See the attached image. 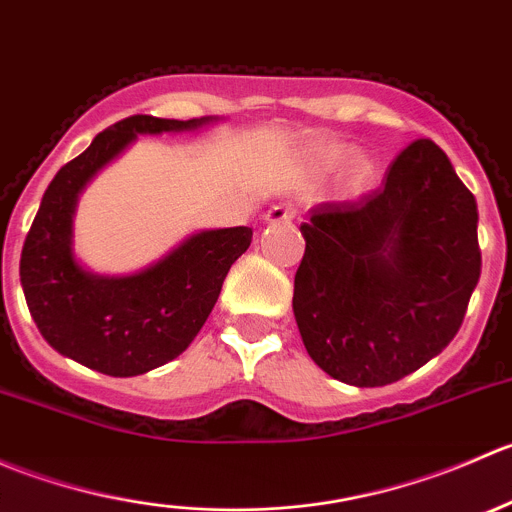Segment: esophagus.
I'll return each instance as SVG.
<instances>
[{"label": "esophagus", "mask_w": 512, "mask_h": 512, "mask_svg": "<svg viewBox=\"0 0 512 512\" xmlns=\"http://www.w3.org/2000/svg\"><path fill=\"white\" fill-rule=\"evenodd\" d=\"M294 208H289V205H272L270 210L265 213V220L267 223H287V220L294 218Z\"/></svg>", "instance_id": "1"}]
</instances>
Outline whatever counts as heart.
Masks as SVG:
<instances>
[{
	"instance_id": "heart-1",
	"label": "heart",
	"mask_w": 512,
	"mask_h": 512,
	"mask_svg": "<svg viewBox=\"0 0 512 512\" xmlns=\"http://www.w3.org/2000/svg\"><path fill=\"white\" fill-rule=\"evenodd\" d=\"M352 148L344 146V143H324V146L317 148L314 153V163L322 173H334L339 170L342 165H347L348 160L352 159ZM347 180H349V188L354 193H364L374 185L376 180V163L369 156H356L353 163L349 164L347 170Z\"/></svg>"
}]
</instances>
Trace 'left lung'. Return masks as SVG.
Masks as SVG:
<instances>
[{
  "label": "left lung",
  "mask_w": 512,
  "mask_h": 512,
  "mask_svg": "<svg viewBox=\"0 0 512 512\" xmlns=\"http://www.w3.org/2000/svg\"><path fill=\"white\" fill-rule=\"evenodd\" d=\"M294 319L319 369L386 386L451 344L480 277L478 208L446 153L416 138L381 188L302 223Z\"/></svg>",
  "instance_id": "obj_1"
}]
</instances>
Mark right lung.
Segmentation results:
<instances>
[{"mask_svg":"<svg viewBox=\"0 0 512 512\" xmlns=\"http://www.w3.org/2000/svg\"><path fill=\"white\" fill-rule=\"evenodd\" d=\"M208 121L128 116L54 175L24 240L19 277L41 337L59 354L108 376H138L198 337L232 262L250 247V227L198 232L138 275L96 277L74 260L71 218L84 185L138 133L190 131Z\"/></svg>","mask_w":512,"mask_h":512,"instance_id":"1","label":"right lung"}]
</instances>
